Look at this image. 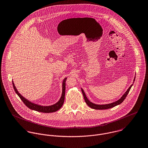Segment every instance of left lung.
<instances>
[{
    "label": "left lung",
    "instance_id": "left-lung-1",
    "mask_svg": "<svg viewBox=\"0 0 148 148\" xmlns=\"http://www.w3.org/2000/svg\"><path fill=\"white\" fill-rule=\"evenodd\" d=\"M135 80V77H134V80ZM134 84H132L130 87L128 89V90L126 91V92L124 93V94L123 95V96L121 97V98H120L119 100H118L116 102H112V103H109V104H106V105H97V104H94L93 103L91 102L90 101H89V99L87 98L85 92H84L83 89H81V91H82V93L83 94V96H84V99H85V101L86 102V103L92 108H93V109H95V110H105V109H108V108H114L119 104L121 103L125 99V98H126L127 94H128L131 87Z\"/></svg>",
    "mask_w": 148,
    "mask_h": 148
}]
</instances>
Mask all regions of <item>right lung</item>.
<instances>
[{
	"instance_id": "obj_1",
	"label": "right lung",
	"mask_w": 148,
	"mask_h": 148,
	"mask_svg": "<svg viewBox=\"0 0 148 148\" xmlns=\"http://www.w3.org/2000/svg\"><path fill=\"white\" fill-rule=\"evenodd\" d=\"M67 79V78L66 77L63 81L62 94L60 97V99L55 104H54L53 105L49 106H43L38 105L37 104L33 103L30 102L29 101L27 100L26 98H25L24 97H23L21 94L18 93V92L17 91V90L16 89V88L14 85L13 81H12V84H13V86H14V89L15 92L18 95V97L20 98V99L22 100V101L24 102V103L27 106V108H29L31 110H35V111H38V112H45V113H50V112H55V111H58V110H59L60 108H62V106H63V105L64 103V98H65V90H66V81Z\"/></svg>"
}]
</instances>
